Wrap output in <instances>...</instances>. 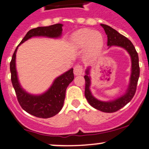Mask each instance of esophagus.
Segmentation results:
<instances>
[{
    "label": "esophagus",
    "mask_w": 149,
    "mask_h": 149,
    "mask_svg": "<svg viewBox=\"0 0 149 149\" xmlns=\"http://www.w3.org/2000/svg\"><path fill=\"white\" fill-rule=\"evenodd\" d=\"M83 71V66L81 65L78 64L74 67V74L76 75V76H78V75H82Z\"/></svg>",
    "instance_id": "1"
}]
</instances>
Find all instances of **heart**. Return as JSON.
I'll list each match as a JSON object with an SVG mask.
<instances>
[{"mask_svg":"<svg viewBox=\"0 0 149 149\" xmlns=\"http://www.w3.org/2000/svg\"><path fill=\"white\" fill-rule=\"evenodd\" d=\"M71 42L76 49L86 47V54L88 58H94L102 50L104 38L100 32L84 29L74 32L71 37Z\"/></svg>","mask_w":149,"mask_h":149,"instance_id":"b5f03b06","label":"heart"}]
</instances>
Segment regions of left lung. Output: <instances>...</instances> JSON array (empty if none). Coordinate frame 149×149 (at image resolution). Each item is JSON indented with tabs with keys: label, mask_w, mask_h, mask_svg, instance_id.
I'll list each match as a JSON object with an SVG mask.
<instances>
[{
	"label": "left lung",
	"mask_w": 149,
	"mask_h": 149,
	"mask_svg": "<svg viewBox=\"0 0 149 149\" xmlns=\"http://www.w3.org/2000/svg\"><path fill=\"white\" fill-rule=\"evenodd\" d=\"M103 27L104 32L107 36V46L109 47L112 46H117L124 48L128 52L131 56L132 60V73H131L130 81L129 87L127 88V92L124 95L119 98L109 102H103L96 99L93 97L92 93L90 91L91 86V77H90V68L88 67L86 71V76H84L86 81V87H85V96L86 98L92 107L104 112L112 113L118 111L119 109L130 102L131 100L134 96L136 91L137 83L139 78L140 68L139 64V56L132 42L127 37L119 33L117 30L112 28L108 25L101 24Z\"/></svg>",
	"instance_id": "1"
}]
</instances>
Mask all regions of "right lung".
I'll list each match as a JSON object with an SVG mask.
<instances>
[{
    "instance_id": "obj_1",
    "label": "right lung",
    "mask_w": 149,
    "mask_h": 149,
    "mask_svg": "<svg viewBox=\"0 0 149 149\" xmlns=\"http://www.w3.org/2000/svg\"><path fill=\"white\" fill-rule=\"evenodd\" d=\"M62 27L63 24L58 23L48 27H38L30 29L15 49L10 63L11 81L19 104L27 113L40 118H49L61 111L64 102L66 88L74 78L73 69L71 68L57 77L47 92L40 95H34L24 91L19 84L15 67L16 52L21 44L32 37L41 36L51 38L61 37Z\"/></svg>"
}]
</instances>
